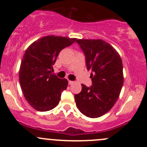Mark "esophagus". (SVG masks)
Returning a JSON list of instances; mask_svg holds the SVG:
<instances>
[{"instance_id":"34e87169","label":"esophagus","mask_w":147,"mask_h":147,"mask_svg":"<svg viewBox=\"0 0 147 147\" xmlns=\"http://www.w3.org/2000/svg\"><path fill=\"white\" fill-rule=\"evenodd\" d=\"M68 83H69V84H74V83H75V82H73V81H70V80H69V82H68Z\"/></svg>"}]
</instances>
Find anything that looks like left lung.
<instances>
[{"instance_id": "1", "label": "left lung", "mask_w": 147, "mask_h": 147, "mask_svg": "<svg viewBox=\"0 0 147 147\" xmlns=\"http://www.w3.org/2000/svg\"><path fill=\"white\" fill-rule=\"evenodd\" d=\"M92 72V85L82 84V91L75 95L76 106L87 117L97 118L109 112L119 97L124 83L123 65L118 52L102 39L77 40Z\"/></svg>"}]
</instances>
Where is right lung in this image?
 Masks as SVG:
<instances>
[{
  "instance_id": "1",
  "label": "right lung",
  "mask_w": 147,
  "mask_h": 147,
  "mask_svg": "<svg viewBox=\"0 0 147 147\" xmlns=\"http://www.w3.org/2000/svg\"><path fill=\"white\" fill-rule=\"evenodd\" d=\"M77 38L47 35L32 42L26 50L19 70L22 92L35 110L46 112L59 104L68 81L52 73L59 53Z\"/></svg>"
}]
</instances>
